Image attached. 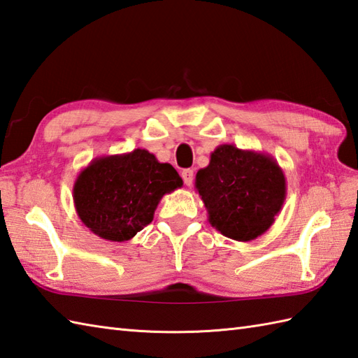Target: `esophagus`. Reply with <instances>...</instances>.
Instances as JSON below:
<instances>
[{
	"label": "esophagus",
	"mask_w": 358,
	"mask_h": 358,
	"mask_svg": "<svg viewBox=\"0 0 358 358\" xmlns=\"http://www.w3.org/2000/svg\"><path fill=\"white\" fill-rule=\"evenodd\" d=\"M182 179H184L187 187H192L193 185V179H194V171L192 169L184 170V171H182Z\"/></svg>",
	"instance_id": "obj_1"
}]
</instances>
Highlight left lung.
I'll return each mask as SVG.
<instances>
[{"label":"left lung","mask_w":358,"mask_h":358,"mask_svg":"<svg viewBox=\"0 0 358 358\" xmlns=\"http://www.w3.org/2000/svg\"><path fill=\"white\" fill-rule=\"evenodd\" d=\"M196 189L213 228L250 242L274 224L287 197V179L271 155L222 144L197 171Z\"/></svg>","instance_id":"1"}]
</instances>
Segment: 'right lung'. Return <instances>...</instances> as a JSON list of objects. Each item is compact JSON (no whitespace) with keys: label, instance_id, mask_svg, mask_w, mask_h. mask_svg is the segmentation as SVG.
I'll return each instance as SVG.
<instances>
[{"label":"right lung","instance_id":"obj_1","mask_svg":"<svg viewBox=\"0 0 358 358\" xmlns=\"http://www.w3.org/2000/svg\"><path fill=\"white\" fill-rule=\"evenodd\" d=\"M182 185V178L170 164L136 148L93 159L78 174L73 202L79 219L93 234L125 242L153 220L164 194Z\"/></svg>","mask_w":358,"mask_h":358}]
</instances>
